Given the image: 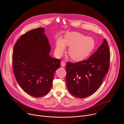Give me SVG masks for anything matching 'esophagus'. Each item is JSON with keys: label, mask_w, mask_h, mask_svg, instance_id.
<instances>
[{"label": "esophagus", "mask_w": 124, "mask_h": 124, "mask_svg": "<svg viewBox=\"0 0 124 124\" xmlns=\"http://www.w3.org/2000/svg\"><path fill=\"white\" fill-rule=\"evenodd\" d=\"M65 65H66L65 62H64V60H62V61H61V67H64L65 66Z\"/></svg>", "instance_id": "obj_1"}]
</instances>
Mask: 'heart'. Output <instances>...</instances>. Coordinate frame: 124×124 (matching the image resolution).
<instances>
[{"label":"heart","mask_w":124,"mask_h":124,"mask_svg":"<svg viewBox=\"0 0 124 124\" xmlns=\"http://www.w3.org/2000/svg\"><path fill=\"white\" fill-rule=\"evenodd\" d=\"M66 46H70L69 56L76 61H81L89 55L95 46V41L90 37H87L78 32H72L66 34L64 39L59 37L56 43L55 54L61 56L65 51Z\"/></svg>","instance_id":"obj_1"}]
</instances>
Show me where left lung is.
I'll use <instances>...</instances> for the list:
<instances>
[{"instance_id": "8db88e82", "label": "left lung", "mask_w": 124, "mask_h": 124, "mask_svg": "<svg viewBox=\"0 0 124 124\" xmlns=\"http://www.w3.org/2000/svg\"><path fill=\"white\" fill-rule=\"evenodd\" d=\"M110 50L105 39L97 50L87 60L66 65V84L72 95L84 98L89 96L100 88L108 71Z\"/></svg>"}]
</instances>
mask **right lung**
<instances>
[{
  "label": "right lung",
  "mask_w": 124,
  "mask_h": 124,
  "mask_svg": "<svg viewBox=\"0 0 124 124\" xmlns=\"http://www.w3.org/2000/svg\"><path fill=\"white\" fill-rule=\"evenodd\" d=\"M50 46L39 27L22 35L13 53V69L16 80L23 91L38 98L47 94L52 85L54 74L60 61L49 55Z\"/></svg>",
  "instance_id": "add662e5"
}]
</instances>
